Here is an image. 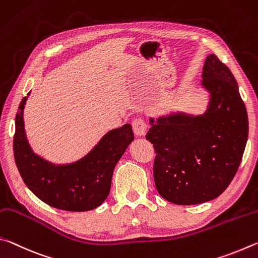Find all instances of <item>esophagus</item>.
<instances>
[{
  "instance_id": "1",
  "label": "esophagus",
  "mask_w": 258,
  "mask_h": 258,
  "mask_svg": "<svg viewBox=\"0 0 258 258\" xmlns=\"http://www.w3.org/2000/svg\"><path fill=\"white\" fill-rule=\"evenodd\" d=\"M146 122L143 117H136V119L133 121V130L136 136H144L146 133Z\"/></svg>"
}]
</instances>
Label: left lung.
<instances>
[{
    "label": "left lung",
    "mask_w": 258,
    "mask_h": 258,
    "mask_svg": "<svg viewBox=\"0 0 258 258\" xmlns=\"http://www.w3.org/2000/svg\"><path fill=\"white\" fill-rule=\"evenodd\" d=\"M203 88L210 94L206 110L150 117L146 139L154 145L157 191L177 205L214 200L232 181L248 138V115L237 80L215 54L206 57Z\"/></svg>",
    "instance_id": "1"
}]
</instances>
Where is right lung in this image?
I'll list each match as a JSON object with an SVG mask.
<instances>
[{"instance_id":"add662e5","label":"right lung","mask_w":258,"mask_h":258,"mask_svg":"<svg viewBox=\"0 0 258 258\" xmlns=\"http://www.w3.org/2000/svg\"><path fill=\"white\" fill-rule=\"evenodd\" d=\"M27 98H22L18 108L13 138L16 164L26 186L45 204L58 210L96 209L110 194L113 171L134 141L132 124L107 132L81 159L55 164L36 154L29 145L24 122Z\"/></svg>"}]
</instances>
